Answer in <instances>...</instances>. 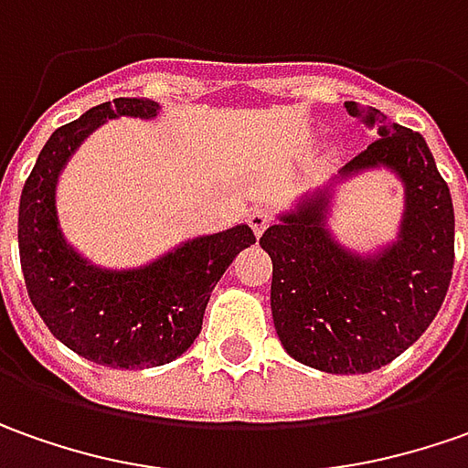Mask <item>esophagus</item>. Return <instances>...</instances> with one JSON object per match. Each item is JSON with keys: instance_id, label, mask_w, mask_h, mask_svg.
I'll use <instances>...</instances> for the list:
<instances>
[{"instance_id": "esophagus-1", "label": "esophagus", "mask_w": 468, "mask_h": 468, "mask_svg": "<svg viewBox=\"0 0 468 468\" xmlns=\"http://www.w3.org/2000/svg\"><path fill=\"white\" fill-rule=\"evenodd\" d=\"M269 222H271V218H269V212H264V209H253L249 215V225L250 230L256 235H261L269 228Z\"/></svg>"}]
</instances>
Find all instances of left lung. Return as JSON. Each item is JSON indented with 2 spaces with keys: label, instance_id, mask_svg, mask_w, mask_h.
I'll return each instance as SVG.
<instances>
[{
  "label": "left lung",
  "instance_id": "left-lung-1",
  "mask_svg": "<svg viewBox=\"0 0 468 468\" xmlns=\"http://www.w3.org/2000/svg\"><path fill=\"white\" fill-rule=\"evenodd\" d=\"M378 139L342 176L391 168L404 181L399 240L376 256L342 249L326 230L321 191L261 235L271 256V315L290 357L324 373H370L396 360L432 324L453 274V202L420 132L378 108L345 103Z\"/></svg>",
  "mask_w": 468,
  "mask_h": 468
}]
</instances>
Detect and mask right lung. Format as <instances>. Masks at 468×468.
Instances as JSON below:
<instances>
[{"instance_id":"1","label":"right lung","mask_w":468,"mask_h":468,"mask_svg":"<svg viewBox=\"0 0 468 468\" xmlns=\"http://www.w3.org/2000/svg\"><path fill=\"white\" fill-rule=\"evenodd\" d=\"M157 111L150 98H116L58 126L20 197L17 243L30 303L61 345L116 370L157 367L181 357L202 331L204 308L219 277L256 243L249 225H235L129 271L88 264L67 246L58 230L57 181L69 154L105 119H154Z\"/></svg>"}]
</instances>
